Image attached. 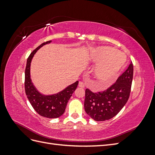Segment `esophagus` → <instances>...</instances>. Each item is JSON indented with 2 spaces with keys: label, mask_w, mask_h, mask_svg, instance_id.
Returning a JSON list of instances; mask_svg holds the SVG:
<instances>
[{
  "label": "esophagus",
  "mask_w": 155,
  "mask_h": 155,
  "mask_svg": "<svg viewBox=\"0 0 155 155\" xmlns=\"http://www.w3.org/2000/svg\"><path fill=\"white\" fill-rule=\"evenodd\" d=\"M78 86L79 87H81V88H84V87H85V84L83 82H82V81H79V84H78Z\"/></svg>",
  "instance_id": "34e87169"
}]
</instances>
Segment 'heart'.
Returning <instances> with one entry per match:
<instances>
[{
	"mask_svg": "<svg viewBox=\"0 0 155 155\" xmlns=\"http://www.w3.org/2000/svg\"><path fill=\"white\" fill-rule=\"evenodd\" d=\"M88 59L91 63L96 64L93 72L94 78L98 87L102 88L113 81L126 63V58L122 53L107 46L92 48Z\"/></svg>",
	"mask_w": 155,
	"mask_h": 155,
	"instance_id": "b5f03b06",
	"label": "heart"
}]
</instances>
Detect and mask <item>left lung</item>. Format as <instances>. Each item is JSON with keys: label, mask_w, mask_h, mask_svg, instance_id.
Here are the masks:
<instances>
[{"label": "left lung", "mask_w": 155, "mask_h": 155, "mask_svg": "<svg viewBox=\"0 0 155 155\" xmlns=\"http://www.w3.org/2000/svg\"><path fill=\"white\" fill-rule=\"evenodd\" d=\"M133 78V64L118 78L106 91L92 92L85 91L84 107L87 114L95 121H105L114 117L127 102Z\"/></svg>", "instance_id": "obj_1"}]
</instances>
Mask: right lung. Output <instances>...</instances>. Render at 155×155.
<instances>
[{
  "mask_svg": "<svg viewBox=\"0 0 155 155\" xmlns=\"http://www.w3.org/2000/svg\"><path fill=\"white\" fill-rule=\"evenodd\" d=\"M51 42V41H48L41 44L29 55L25 69V87L28 99L37 113L45 118H59L64 112L68 100L78 87V81L68 86L62 91L52 95L42 94L37 90L30 78L31 59L37 50Z\"/></svg>",
  "mask_w": 155,
  "mask_h": 155,
  "instance_id": "add662e5",
  "label": "right lung"
}]
</instances>
